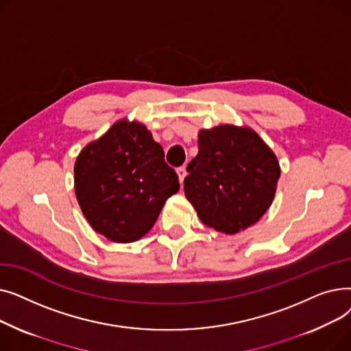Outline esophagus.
I'll return each mask as SVG.
<instances>
[{"mask_svg":"<svg viewBox=\"0 0 351 351\" xmlns=\"http://www.w3.org/2000/svg\"><path fill=\"white\" fill-rule=\"evenodd\" d=\"M178 176H179V180L180 182H183V179H185V176H186V168L185 166H180V168H178Z\"/></svg>","mask_w":351,"mask_h":351,"instance_id":"1","label":"esophagus"}]
</instances>
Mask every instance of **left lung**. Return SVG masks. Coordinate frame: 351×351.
I'll list each match as a JSON object with an SVG mask.
<instances>
[{
	"label": "left lung",
	"mask_w": 351,
	"mask_h": 351,
	"mask_svg": "<svg viewBox=\"0 0 351 351\" xmlns=\"http://www.w3.org/2000/svg\"><path fill=\"white\" fill-rule=\"evenodd\" d=\"M197 147L183 189L202 222L226 234L256 223L280 178L269 146L249 128L220 125L200 131Z\"/></svg>",
	"instance_id": "obj_1"
}]
</instances>
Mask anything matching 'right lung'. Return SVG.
I'll return each instance as SVG.
<instances>
[{"instance_id":"obj_1","label":"right lung","mask_w":351,"mask_h":351,"mask_svg":"<svg viewBox=\"0 0 351 351\" xmlns=\"http://www.w3.org/2000/svg\"><path fill=\"white\" fill-rule=\"evenodd\" d=\"M75 193L89 225L106 239L129 243L155 225L179 178L163 147L136 122H117L84 147L75 162Z\"/></svg>"}]
</instances>
